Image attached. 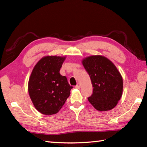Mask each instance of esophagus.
<instances>
[{"instance_id": "esophagus-1", "label": "esophagus", "mask_w": 147, "mask_h": 147, "mask_svg": "<svg viewBox=\"0 0 147 147\" xmlns=\"http://www.w3.org/2000/svg\"><path fill=\"white\" fill-rule=\"evenodd\" d=\"M75 88H77V89H80V83H78V84H77V85L75 86Z\"/></svg>"}]
</instances>
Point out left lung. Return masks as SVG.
I'll return each instance as SVG.
<instances>
[{
	"label": "left lung",
	"mask_w": 147,
	"mask_h": 147,
	"mask_svg": "<svg viewBox=\"0 0 147 147\" xmlns=\"http://www.w3.org/2000/svg\"><path fill=\"white\" fill-rule=\"evenodd\" d=\"M83 66L91 79L92 95L89 102L96 110L106 111L115 107L123 93L122 76L112 62L102 55L83 59Z\"/></svg>",
	"instance_id": "obj_1"
}]
</instances>
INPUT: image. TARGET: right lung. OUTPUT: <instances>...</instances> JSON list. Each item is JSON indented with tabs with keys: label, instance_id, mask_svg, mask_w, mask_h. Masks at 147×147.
Wrapping results in <instances>:
<instances>
[{
	"label": "right lung",
	"instance_id": "obj_1",
	"mask_svg": "<svg viewBox=\"0 0 147 147\" xmlns=\"http://www.w3.org/2000/svg\"><path fill=\"white\" fill-rule=\"evenodd\" d=\"M65 57L46 56L37 62L31 74L28 92L35 107L45 115L60 111L73 88L59 73Z\"/></svg>",
	"mask_w": 147,
	"mask_h": 147
}]
</instances>
